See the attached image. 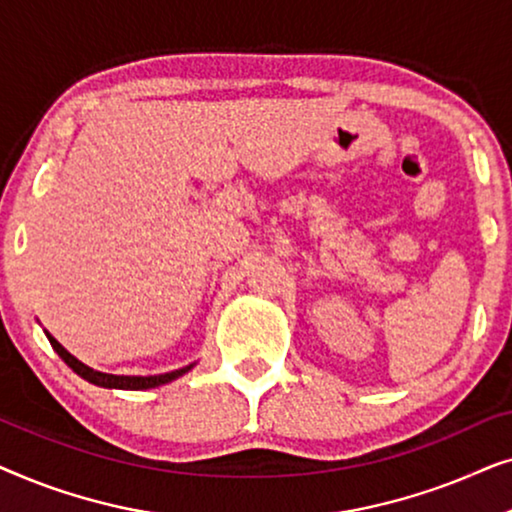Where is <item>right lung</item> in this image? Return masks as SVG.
Returning <instances> with one entry per match:
<instances>
[{"label": "right lung", "instance_id": "obj_1", "mask_svg": "<svg viewBox=\"0 0 512 512\" xmlns=\"http://www.w3.org/2000/svg\"><path fill=\"white\" fill-rule=\"evenodd\" d=\"M48 335V333H46ZM48 340H51V345L55 352L60 354V359L67 363L69 368L74 370L76 375H81L83 380L97 384V387H107V389H153V387H160V384H167L172 380H177L184 373H188L193 366H186V368H179V370H172V373H165V375H151V377H130V375H109V373H97V370L88 368L86 363H81L79 359H74L72 354L67 352L65 347L60 345L58 340L53 338V335H48Z\"/></svg>", "mask_w": 512, "mask_h": 512}]
</instances>
